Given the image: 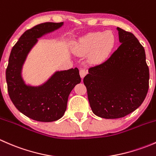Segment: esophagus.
I'll return each mask as SVG.
<instances>
[{"mask_svg":"<svg viewBox=\"0 0 156 156\" xmlns=\"http://www.w3.org/2000/svg\"><path fill=\"white\" fill-rule=\"evenodd\" d=\"M79 73H80V76H81V78H84V76L86 75V74L87 73V70H85V69H80Z\"/></svg>","mask_w":156,"mask_h":156,"instance_id":"1","label":"esophagus"}]
</instances>
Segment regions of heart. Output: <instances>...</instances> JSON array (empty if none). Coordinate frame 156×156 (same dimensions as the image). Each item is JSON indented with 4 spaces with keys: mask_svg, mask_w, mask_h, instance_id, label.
<instances>
[{
    "mask_svg": "<svg viewBox=\"0 0 156 156\" xmlns=\"http://www.w3.org/2000/svg\"><path fill=\"white\" fill-rule=\"evenodd\" d=\"M115 44V37L112 31L90 32L77 41L74 47V52L80 56L91 52L90 60L95 62L109 54Z\"/></svg>",
    "mask_w": 156,
    "mask_h": 156,
    "instance_id": "1",
    "label": "heart"
}]
</instances>
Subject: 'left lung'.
<instances>
[{"instance_id": "left-lung-1", "label": "left lung", "mask_w": 156, "mask_h": 156, "mask_svg": "<svg viewBox=\"0 0 156 156\" xmlns=\"http://www.w3.org/2000/svg\"><path fill=\"white\" fill-rule=\"evenodd\" d=\"M116 29L119 48L107 60L90 69L84 78L93 112L107 119L123 118L136 110L149 89L144 47L132 33Z\"/></svg>"}]
</instances>
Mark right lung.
I'll return each instance as SVG.
<instances>
[{
    "label": "right lung",
    "instance_id": "add662e5",
    "mask_svg": "<svg viewBox=\"0 0 156 156\" xmlns=\"http://www.w3.org/2000/svg\"><path fill=\"white\" fill-rule=\"evenodd\" d=\"M64 23H44L27 30L12 48L6 70L9 96L17 109L33 120L51 122L63 116L69 96L81 82L78 68L56 71L39 85L27 83L23 69L38 39L60 29Z\"/></svg>",
    "mask_w": 156,
    "mask_h": 156
}]
</instances>
